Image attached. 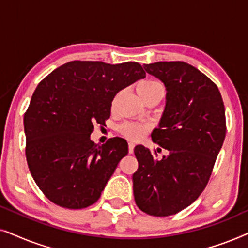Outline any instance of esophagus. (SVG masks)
Wrapping results in <instances>:
<instances>
[{
	"label": "esophagus",
	"instance_id": "1",
	"mask_svg": "<svg viewBox=\"0 0 248 248\" xmlns=\"http://www.w3.org/2000/svg\"><path fill=\"white\" fill-rule=\"evenodd\" d=\"M134 147H135V144L133 143V142H128V152H130V154L133 152Z\"/></svg>",
	"mask_w": 248,
	"mask_h": 248
}]
</instances>
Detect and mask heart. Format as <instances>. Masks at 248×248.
Returning <instances> with one entry per match:
<instances>
[{
	"label": "heart",
	"instance_id": "1",
	"mask_svg": "<svg viewBox=\"0 0 248 248\" xmlns=\"http://www.w3.org/2000/svg\"><path fill=\"white\" fill-rule=\"evenodd\" d=\"M162 86L158 81L147 79L138 83L137 91L138 94L141 97L142 100H145L147 98L155 93V90L160 89ZM149 131V126L147 124L138 123V122H124L118 126V132L128 140H139Z\"/></svg>",
	"mask_w": 248,
	"mask_h": 248
}]
</instances>
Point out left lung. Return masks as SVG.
I'll list each match as a JSON object with an SVG mask.
<instances>
[{
	"label": "left lung",
	"mask_w": 248,
	"mask_h": 248,
	"mask_svg": "<svg viewBox=\"0 0 248 248\" xmlns=\"http://www.w3.org/2000/svg\"><path fill=\"white\" fill-rule=\"evenodd\" d=\"M143 67L167 89L165 111L151 138L168 155L155 160L148 148H134V200L147 215L168 217L192 204L208 184L226 137L225 105L217 84L187 63Z\"/></svg>",
	"instance_id": "1"
}]
</instances>
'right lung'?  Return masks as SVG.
Masks as SVG:
<instances>
[{
    "label": "right lung",
    "instance_id": "add662e5",
    "mask_svg": "<svg viewBox=\"0 0 248 248\" xmlns=\"http://www.w3.org/2000/svg\"><path fill=\"white\" fill-rule=\"evenodd\" d=\"M144 77L137 62L72 61L40 81L23 118L26 158L49 201L66 209L98 201L127 142L116 137L96 144L93 124H105L118 91Z\"/></svg>",
    "mask_w": 248,
    "mask_h": 248
}]
</instances>
